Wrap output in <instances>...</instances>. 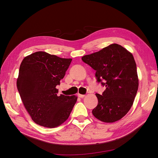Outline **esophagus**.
Masks as SVG:
<instances>
[{
    "mask_svg": "<svg viewBox=\"0 0 158 158\" xmlns=\"http://www.w3.org/2000/svg\"><path fill=\"white\" fill-rule=\"evenodd\" d=\"M78 96L79 98H83L85 97V95H82V94H78Z\"/></svg>",
    "mask_w": 158,
    "mask_h": 158,
    "instance_id": "1",
    "label": "esophagus"
}]
</instances>
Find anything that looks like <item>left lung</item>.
<instances>
[{"label":"left lung","mask_w":158,"mask_h":158,"mask_svg":"<svg viewBox=\"0 0 158 158\" xmlns=\"http://www.w3.org/2000/svg\"><path fill=\"white\" fill-rule=\"evenodd\" d=\"M82 60L95 70L97 82L106 89L95 94L98 104L94 116L104 123L120 120L131 109L138 88L136 64L131 52L113 44Z\"/></svg>","instance_id":"8db88e82"}]
</instances>
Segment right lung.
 Returning <instances> with one entry per match:
<instances>
[{
  "mask_svg": "<svg viewBox=\"0 0 158 158\" xmlns=\"http://www.w3.org/2000/svg\"><path fill=\"white\" fill-rule=\"evenodd\" d=\"M72 59L60 58L38 51L26 56L19 70L17 88L32 120L55 128L67 120L77 101L75 95H57L56 88L64 78Z\"/></svg>",
  "mask_w": 158,
  "mask_h": 158,
  "instance_id": "add662e5",
  "label": "right lung"
}]
</instances>
